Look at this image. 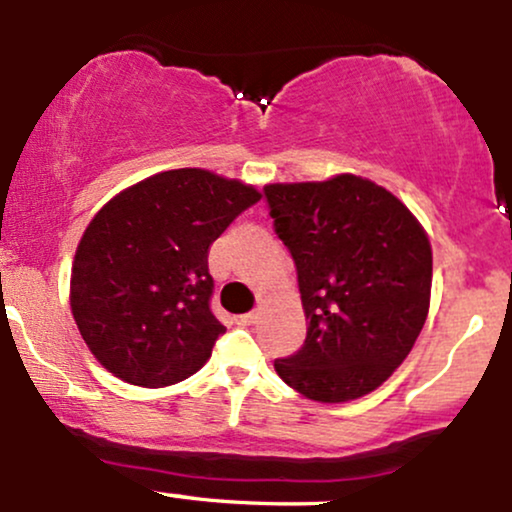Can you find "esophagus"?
Segmentation results:
<instances>
[{"label":"esophagus","mask_w":512,"mask_h":512,"mask_svg":"<svg viewBox=\"0 0 512 512\" xmlns=\"http://www.w3.org/2000/svg\"><path fill=\"white\" fill-rule=\"evenodd\" d=\"M257 320V313L252 310V313H245V315H238V322L240 325H252V322Z\"/></svg>","instance_id":"esophagus-1"}]
</instances>
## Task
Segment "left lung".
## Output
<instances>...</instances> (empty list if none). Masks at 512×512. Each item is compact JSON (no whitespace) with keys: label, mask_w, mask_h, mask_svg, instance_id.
<instances>
[{"label":"left lung","mask_w":512,"mask_h":512,"mask_svg":"<svg viewBox=\"0 0 512 512\" xmlns=\"http://www.w3.org/2000/svg\"><path fill=\"white\" fill-rule=\"evenodd\" d=\"M291 252L308 334L276 358L286 385L315 402H349L395 373L431 303L433 255L414 214L358 175L264 187Z\"/></svg>","instance_id":"8db88e82"}]
</instances>
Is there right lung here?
<instances>
[{"label":"right lung","instance_id":"right-lung-1","mask_svg":"<svg viewBox=\"0 0 512 512\" xmlns=\"http://www.w3.org/2000/svg\"><path fill=\"white\" fill-rule=\"evenodd\" d=\"M260 192L202 168L151 175L110 199L76 248L72 315L125 383L163 387L207 363L226 327L211 313L209 245Z\"/></svg>","mask_w":512,"mask_h":512}]
</instances>
